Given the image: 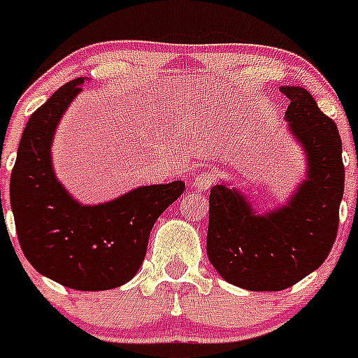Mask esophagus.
I'll return each instance as SVG.
<instances>
[{"label": "esophagus", "instance_id": "obj_1", "mask_svg": "<svg viewBox=\"0 0 358 358\" xmlns=\"http://www.w3.org/2000/svg\"><path fill=\"white\" fill-rule=\"evenodd\" d=\"M215 181H217L215 172H211V170H201V172H197V176L192 179V188L199 189V192H206V189H210L211 186L215 185Z\"/></svg>", "mask_w": 358, "mask_h": 358}]
</instances>
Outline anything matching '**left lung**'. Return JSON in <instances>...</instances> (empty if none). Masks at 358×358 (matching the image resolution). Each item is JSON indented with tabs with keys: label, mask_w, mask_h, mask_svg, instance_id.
I'll use <instances>...</instances> for the list:
<instances>
[{
	"label": "left lung",
	"mask_w": 358,
	"mask_h": 358,
	"mask_svg": "<svg viewBox=\"0 0 358 358\" xmlns=\"http://www.w3.org/2000/svg\"><path fill=\"white\" fill-rule=\"evenodd\" d=\"M287 120L308 159V179L287 206L256 215L245 197L217 185L210 194L208 258L236 287L276 292L321 267L339 229L344 194L343 141L337 125L299 85H285Z\"/></svg>",
	"instance_id": "obj_1"
}]
</instances>
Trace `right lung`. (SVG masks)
<instances>
[{"instance_id":"1","label":"right lung","mask_w":358,"mask_h":358,"mask_svg":"<svg viewBox=\"0 0 358 358\" xmlns=\"http://www.w3.org/2000/svg\"><path fill=\"white\" fill-rule=\"evenodd\" d=\"M84 78L57 90L30 116L10 177L19 245L36 271L75 290H107L136 276L150 231L181 197L185 182L132 189L100 206H80L55 179L53 132Z\"/></svg>"}]
</instances>
